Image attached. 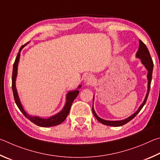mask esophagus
<instances>
[{
    "label": "esophagus",
    "instance_id": "34e87169",
    "mask_svg": "<svg viewBox=\"0 0 160 160\" xmlns=\"http://www.w3.org/2000/svg\"><path fill=\"white\" fill-rule=\"evenodd\" d=\"M93 78L91 74L86 75V77H84V82L86 85H91L92 82H93Z\"/></svg>",
    "mask_w": 160,
    "mask_h": 160
}]
</instances>
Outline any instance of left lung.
Returning <instances> with one entry per match:
<instances>
[{
	"label": "left lung",
	"mask_w": 160,
	"mask_h": 160,
	"mask_svg": "<svg viewBox=\"0 0 160 160\" xmlns=\"http://www.w3.org/2000/svg\"><path fill=\"white\" fill-rule=\"evenodd\" d=\"M139 44H140L139 49L138 50V52H137V53H136V57L140 58V59H141L142 63L144 64L145 67H146V69L148 71V77H147L148 79V93L146 95V97H145V98L144 100V102H142V104L141 106H140L139 109L135 113L132 114L131 117H128V118L124 119V120H122V121H107V120L100 119V117L97 116L96 112H95L94 109L93 107V108H92V112H93V115L98 119V121L100 122V123H102V124H103L111 126V127H120V126H123L124 124H126L128 122H130L131 119H133L134 117H135L137 114L139 113V112L141 110V109L142 108V107H143L144 105L145 104V102H146V101H147L148 94H149V92H150L151 81H152V70H153V64H153L152 58H151L149 50H148L147 46H145V44L141 40H140V41H139Z\"/></svg>",
	"instance_id": "1"
}]
</instances>
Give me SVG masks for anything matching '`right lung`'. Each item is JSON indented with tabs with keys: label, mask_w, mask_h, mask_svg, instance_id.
<instances>
[{
	"label": "right lung",
	"mask_w": 160,
	"mask_h": 160,
	"mask_svg": "<svg viewBox=\"0 0 160 160\" xmlns=\"http://www.w3.org/2000/svg\"><path fill=\"white\" fill-rule=\"evenodd\" d=\"M24 46H26V44L22 46L20 48H19V52L18 53V55H17L15 61L13 64L12 75V91H13L14 98H15L16 105H18L19 110L22 112V114H23L28 119H29L31 122L33 123V124H35L37 126H39V127H53V126L60 124L66 119L67 115L69 114L72 102L78 96V91L77 90V91L69 92L67 95V102L63 108V110H62L60 112L55 114L54 116L50 117L48 119H42L38 117H31L29 115V114H27L26 112H25V111L24 110V109L21 105L20 101H19L18 92H17L16 87H15V79H16L17 74H18V62L19 60V56H20V51L23 48ZM80 87L81 86H78V88Z\"/></svg>",
	"instance_id": "right-lung-1"
}]
</instances>
